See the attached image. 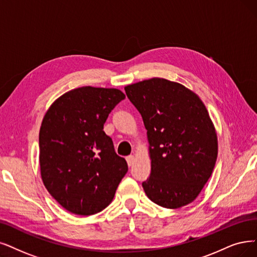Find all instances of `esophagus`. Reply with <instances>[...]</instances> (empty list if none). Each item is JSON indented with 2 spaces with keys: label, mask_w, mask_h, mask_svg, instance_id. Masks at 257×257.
Instances as JSON below:
<instances>
[{
  "label": "esophagus",
  "mask_w": 257,
  "mask_h": 257,
  "mask_svg": "<svg viewBox=\"0 0 257 257\" xmlns=\"http://www.w3.org/2000/svg\"><path fill=\"white\" fill-rule=\"evenodd\" d=\"M126 161H127L128 167H132L133 164H134V161H135V157L133 156V155H130V156H127V157H126Z\"/></svg>",
  "instance_id": "esophagus-1"
}]
</instances>
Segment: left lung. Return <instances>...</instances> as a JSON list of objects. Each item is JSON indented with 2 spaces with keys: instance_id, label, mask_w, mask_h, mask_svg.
Instances as JSON below:
<instances>
[{
  "instance_id": "1",
  "label": "left lung",
  "mask_w": 257,
  "mask_h": 257,
  "mask_svg": "<svg viewBox=\"0 0 257 257\" xmlns=\"http://www.w3.org/2000/svg\"><path fill=\"white\" fill-rule=\"evenodd\" d=\"M124 89L148 131L152 169L143 190L160 207L187 206L203 189L217 159V135L206 106L194 91L163 78Z\"/></svg>"
}]
</instances>
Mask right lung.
<instances>
[{"mask_svg": "<svg viewBox=\"0 0 257 257\" xmlns=\"http://www.w3.org/2000/svg\"><path fill=\"white\" fill-rule=\"evenodd\" d=\"M125 95L117 88L82 86L59 97L39 134L41 177L65 210L89 216L105 209L127 172L103 125Z\"/></svg>", "mask_w": 257, "mask_h": 257, "instance_id": "obj_1", "label": "right lung"}]
</instances>
